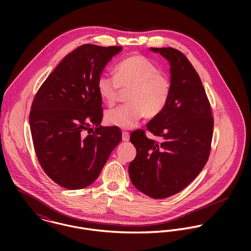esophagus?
<instances>
[{
  "label": "esophagus",
  "instance_id": "esophagus-1",
  "mask_svg": "<svg viewBox=\"0 0 251 251\" xmlns=\"http://www.w3.org/2000/svg\"><path fill=\"white\" fill-rule=\"evenodd\" d=\"M122 138H123V141H128V140H129V132H127V131H123V133H122Z\"/></svg>",
  "mask_w": 251,
  "mask_h": 251
}]
</instances>
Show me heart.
Instances as JSON below:
<instances>
[{
  "mask_svg": "<svg viewBox=\"0 0 251 251\" xmlns=\"http://www.w3.org/2000/svg\"><path fill=\"white\" fill-rule=\"evenodd\" d=\"M101 100L113 106L122 91H127L128 103L111 109L105 113V122L120 128H132L146 115L153 118L159 115L170 98V79L159 68L142 55H134L121 61L115 75L101 74L97 81Z\"/></svg>",
  "mask_w": 251,
  "mask_h": 251,
  "instance_id": "obj_1",
  "label": "heart"
}]
</instances>
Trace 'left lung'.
I'll list each match as a JSON object with an SVG mask.
<instances>
[{
  "label": "left lung",
  "mask_w": 251,
  "mask_h": 251,
  "mask_svg": "<svg viewBox=\"0 0 251 251\" xmlns=\"http://www.w3.org/2000/svg\"><path fill=\"white\" fill-rule=\"evenodd\" d=\"M170 63L171 93L163 111L147 129L131 132L136 156L128 166L133 185L144 194L162 199L186 187L206 165L214 131V117L205 89L188 59L172 47L151 48Z\"/></svg>",
  "instance_id": "obj_1"
}]
</instances>
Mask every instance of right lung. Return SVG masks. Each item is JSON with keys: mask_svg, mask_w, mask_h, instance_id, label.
<instances>
[{"mask_svg": "<svg viewBox=\"0 0 251 251\" xmlns=\"http://www.w3.org/2000/svg\"><path fill=\"white\" fill-rule=\"evenodd\" d=\"M122 46L83 44L68 54L38 89L30 127L38 162L68 189H81L100 174L122 140L118 126H101L97 81Z\"/></svg>", "mask_w": 251, "mask_h": 251, "instance_id": "right-lung-1", "label": "right lung"}]
</instances>
